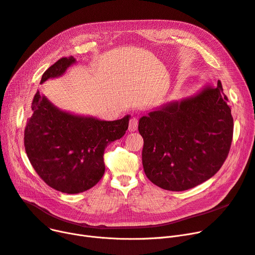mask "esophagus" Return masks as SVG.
<instances>
[{
    "label": "esophagus",
    "mask_w": 255,
    "mask_h": 255,
    "mask_svg": "<svg viewBox=\"0 0 255 255\" xmlns=\"http://www.w3.org/2000/svg\"><path fill=\"white\" fill-rule=\"evenodd\" d=\"M137 127H138V120L137 118L135 117H132L129 121V127H128V130L130 132H134L137 130Z\"/></svg>",
    "instance_id": "esophagus-1"
}]
</instances>
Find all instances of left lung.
I'll return each mask as SVG.
<instances>
[{"instance_id":"obj_1","label":"left lung","mask_w":255,"mask_h":255,"mask_svg":"<svg viewBox=\"0 0 255 255\" xmlns=\"http://www.w3.org/2000/svg\"><path fill=\"white\" fill-rule=\"evenodd\" d=\"M220 80L189 97L170 101L139 119L146 178L184 191L212 178L229 155L234 120Z\"/></svg>"}]
</instances>
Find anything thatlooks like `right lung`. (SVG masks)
<instances>
[{"label":"right lung","mask_w":255,"mask_h":255,"mask_svg":"<svg viewBox=\"0 0 255 255\" xmlns=\"http://www.w3.org/2000/svg\"><path fill=\"white\" fill-rule=\"evenodd\" d=\"M76 60L62 58L43 73L40 84L62 76ZM24 129V149L38 176L58 191L89 190L103 177L104 150L128 129L130 116L116 121L64 112L37 91Z\"/></svg>","instance_id":"1"}]
</instances>
